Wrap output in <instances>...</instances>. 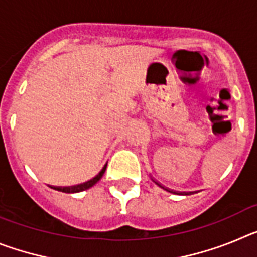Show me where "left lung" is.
<instances>
[{
    "instance_id": "1",
    "label": "left lung",
    "mask_w": 257,
    "mask_h": 257,
    "mask_svg": "<svg viewBox=\"0 0 257 257\" xmlns=\"http://www.w3.org/2000/svg\"><path fill=\"white\" fill-rule=\"evenodd\" d=\"M154 183H156V181H154ZM156 184H157V185H160L161 188H163L162 185H161V184H158V183H156ZM163 189H166V188H163ZM166 190H169V189H166ZM169 192H171V190H169ZM171 193H175V192H171Z\"/></svg>"
}]
</instances>
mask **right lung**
I'll return each instance as SVG.
<instances>
[{
    "label": "right lung",
    "mask_w": 257,
    "mask_h": 257,
    "mask_svg": "<svg viewBox=\"0 0 257 257\" xmlns=\"http://www.w3.org/2000/svg\"><path fill=\"white\" fill-rule=\"evenodd\" d=\"M105 169H106V165L104 166L103 170H101V171L99 172V175H96V176H95L94 179H91V180L87 181V183L79 184V185H76V187H64V188L51 187V188H52V189L59 190V192H64V193H78V192H82V190H86V189H88V188H91L92 185H95V184H96L97 181L100 180L101 176H103L104 172H105Z\"/></svg>",
    "instance_id": "obj_1"
}]
</instances>
